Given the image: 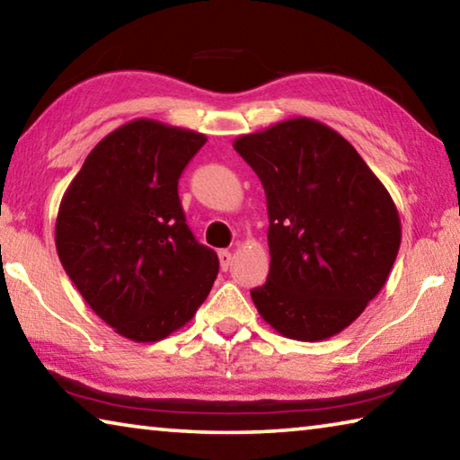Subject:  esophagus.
Masks as SVG:
<instances>
[{
  "instance_id": "34e87169",
  "label": "esophagus",
  "mask_w": 460,
  "mask_h": 460,
  "mask_svg": "<svg viewBox=\"0 0 460 460\" xmlns=\"http://www.w3.org/2000/svg\"><path fill=\"white\" fill-rule=\"evenodd\" d=\"M219 261H221V270L223 271H227L231 268L233 255H231L229 249H221V252H219Z\"/></svg>"
}]
</instances>
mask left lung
I'll return each mask as SVG.
<instances>
[{"mask_svg": "<svg viewBox=\"0 0 460 460\" xmlns=\"http://www.w3.org/2000/svg\"><path fill=\"white\" fill-rule=\"evenodd\" d=\"M268 200L270 274L252 298L296 341L347 329L385 286L400 215L355 147L321 121L296 118L235 139Z\"/></svg>", "mask_w": 460, "mask_h": 460, "instance_id": "left-lung-1", "label": "left lung"}]
</instances>
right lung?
<instances>
[{
  "label": "right lung",
  "mask_w": 460,
  "mask_h": 460,
  "mask_svg": "<svg viewBox=\"0 0 460 460\" xmlns=\"http://www.w3.org/2000/svg\"><path fill=\"white\" fill-rule=\"evenodd\" d=\"M205 142L190 129L129 121L93 147L60 200L62 268L121 337L154 342L178 331L219 274L178 199V178Z\"/></svg>",
  "instance_id": "right-lung-1"
}]
</instances>
